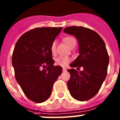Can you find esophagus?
Here are the masks:
<instances>
[{"mask_svg": "<svg viewBox=\"0 0 120 120\" xmlns=\"http://www.w3.org/2000/svg\"><path fill=\"white\" fill-rule=\"evenodd\" d=\"M62 69H63V71H66V70H67V69H66V68H63Z\"/></svg>", "mask_w": 120, "mask_h": 120, "instance_id": "34e87169", "label": "esophagus"}]
</instances>
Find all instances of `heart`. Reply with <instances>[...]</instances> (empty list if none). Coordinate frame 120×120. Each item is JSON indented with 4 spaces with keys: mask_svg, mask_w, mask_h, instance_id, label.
<instances>
[{
    "mask_svg": "<svg viewBox=\"0 0 120 120\" xmlns=\"http://www.w3.org/2000/svg\"><path fill=\"white\" fill-rule=\"evenodd\" d=\"M75 39L71 37H66L63 38V41L67 44L68 47H69L71 44L73 42L75 41ZM51 51L52 53H54L56 50V41H53L51 45ZM71 61V59L68 57L66 56H59L56 59V64L58 66L65 67L68 65V64Z\"/></svg>",
    "mask_w": 120,
    "mask_h": 120,
    "instance_id": "heart-1",
    "label": "heart"
}]
</instances>
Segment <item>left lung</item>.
I'll return each mask as SVG.
<instances>
[{
	"label": "left lung",
	"mask_w": 120,
	"mask_h": 120,
	"mask_svg": "<svg viewBox=\"0 0 120 120\" xmlns=\"http://www.w3.org/2000/svg\"><path fill=\"white\" fill-rule=\"evenodd\" d=\"M64 32L74 35L79 43V55L70 66L83 68V71L68 70L70 74L68 89L76 100L88 101L96 95L107 76L109 56L105 44L98 33L88 28L69 26Z\"/></svg>",
	"instance_id": "8db88e82"
}]
</instances>
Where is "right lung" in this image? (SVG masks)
I'll return each mask as SVG.
<instances>
[{
    "label": "right lung",
    "mask_w": 120,
    "mask_h": 120,
    "mask_svg": "<svg viewBox=\"0 0 120 120\" xmlns=\"http://www.w3.org/2000/svg\"><path fill=\"white\" fill-rule=\"evenodd\" d=\"M62 29L42 27L31 30L23 34L15 46L12 63L15 78L25 95L35 102L49 99L54 83L62 73L61 66L53 65L50 49Z\"/></svg>",
    "instance_id": "obj_1"
}]
</instances>
